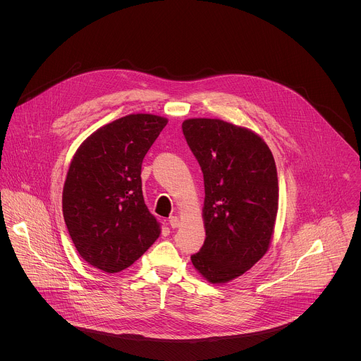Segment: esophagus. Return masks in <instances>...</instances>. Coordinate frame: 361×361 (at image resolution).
<instances>
[{
	"label": "esophagus",
	"mask_w": 361,
	"mask_h": 361,
	"mask_svg": "<svg viewBox=\"0 0 361 361\" xmlns=\"http://www.w3.org/2000/svg\"><path fill=\"white\" fill-rule=\"evenodd\" d=\"M169 225H171L172 228H179V226H180V219H179L178 216H171V218H169Z\"/></svg>",
	"instance_id": "esophagus-1"
}]
</instances>
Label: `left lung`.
I'll return each instance as SVG.
<instances>
[{
	"label": "left lung",
	"instance_id": "obj_1",
	"mask_svg": "<svg viewBox=\"0 0 361 361\" xmlns=\"http://www.w3.org/2000/svg\"><path fill=\"white\" fill-rule=\"evenodd\" d=\"M182 129L206 192V240L190 258L208 282L226 283L268 252L279 197L274 155L257 133L221 119H186Z\"/></svg>",
	"mask_w": 361,
	"mask_h": 361
}]
</instances>
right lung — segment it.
<instances>
[{
	"instance_id": "right-lung-1",
	"label": "right lung",
	"mask_w": 361,
	"mask_h": 361,
	"mask_svg": "<svg viewBox=\"0 0 361 361\" xmlns=\"http://www.w3.org/2000/svg\"><path fill=\"white\" fill-rule=\"evenodd\" d=\"M168 123L130 114L92 133L73 155L62 212L80 257L108 274L130 267L154 243L159 222L145 204L142 162Z\"/></svg>"
}]
</instances>
